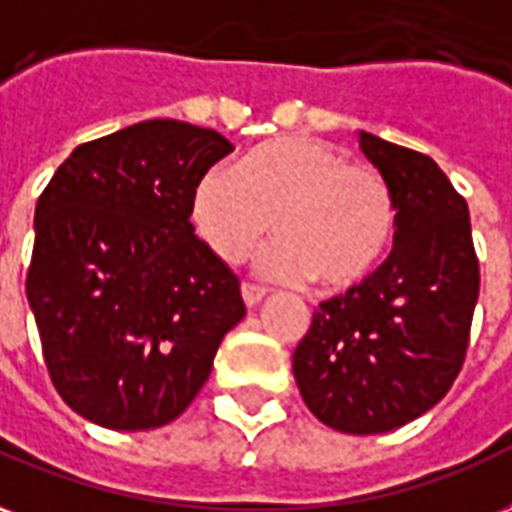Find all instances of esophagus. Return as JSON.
Instances as JSON below:
<instances>
[{"label":"esophagus","mask_w":512,"mask_h":512,"mask_svg":"<svg viewBox=\"0 0 512 512\" xmlns=\"http://www.w3.org/2000/svg\"><path fill=\"white\" fill-rule=\"evenodd\" d=\"M264 289L261 286H256V283H242V300H245V305L248 308H253V305H259L261 300H264Z\"/></svg>","instance_id":"obj_1"}]
</instances>
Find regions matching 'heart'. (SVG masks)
<instances>
[{"instance_id": "1", "label": "heart", "mask_w": 512, "mask_h": 512, "mask_svg": "<svg viewBox=\"0 0 512 512\" xmlns=\"http://www.w3.org/2000/svg\"><path fill=\"white\" fill-rule=\"evenodd\" d=\"M190 223L220 261L240 264L270 234L281 242L261 270L283 283L316 281L349 292L393 248L398 204L368 163L311 136L272 138L237 163L204 171L190 196Z\"/></svg>"}]
</instances>
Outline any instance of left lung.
I'll return each instance as SVG.
<instances>
[{
	"label": "left lung",
	"instance_id": "left-lung-1",
	"mask_svg": "<svg viewBox=\"0 0 512 512\" xmlns=\"http://www.w3.org/2000/svg\"><path fill=\"white\" fill-rule=\"evenodd\" d=\"M360 149L393 188L390 256L324 300L294 349L302 401L343 434H384L436 406L469 346L480 264L464 196L434 160L371 133Z\"/></svg>",
	"mask_w": 512,
	"mask_h": 512
}]
</instances>
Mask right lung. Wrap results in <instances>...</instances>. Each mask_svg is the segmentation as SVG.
<instances>
[{"mask_svg":"<svg viewBox=\"0 0 512 512\" xmlns=\"http://www.w3.org/2000/svg\"><path fill=\"white\" fill-rule=\"evenodd\" d=\"M231 149L218 130L147 119L73 149L40 193L26 300L51 382L92 423L177 420L245 316L237 275L190 223L196 182Z\"/></svg>","mask_w":512,"mask_h":512,"instance_id":"obj_1","label":"right lung"}]
</instances>
